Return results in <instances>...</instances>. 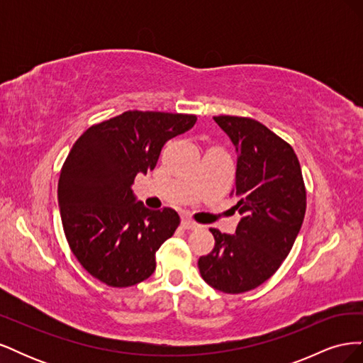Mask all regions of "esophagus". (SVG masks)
I'll return each mask as SVG.
<instances>
[{
    "mask_svg": "<svg viewBox=\"0 0 363 363\" xmlns=\"http://www.w3.org/2000/svg\"><path fill=\"white\" fill-rule=\"evenodd\" d=\"M182 225L186 230H195L196 227H199V224H196L195 221H192V219H189V218H183L182 219Z\"/></svg>",
    "mask_w": 363,
    "mask_h": 363,
    "instance_id": "obj_1",
    "label": "esophagus"
}]
</instances>
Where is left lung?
Listing matches in <instances>:
<instances>
[{
  "mask_svg": "<svg viewBox=\"0 0 363 363\" xmlns=\"http://www.w3.org/2000/svg\"><path fill=\"white\" fill-rule=\"evenodd\" d=\"M238 152L232 195L242 215L235 235L211 228L215 247L199 259L203 280L225 294L256 289L276 272L306 213L300 162L286 140L244 116H213Z\"/></svg>",
  "mask_w": 363,
  "mask_h": 363,
  "instance_id": "1",
  "label": "left lung"
}]
</instances>
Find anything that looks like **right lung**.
<instances>
[{
	"label": "right lung",
	"mask_w": 363,
	"mask_h": 363,
	"mask_svg": "<svg viewBox=\"0 0 363 363\" xmlns=\"http://www.w3.org/2000/svg\"><path fill=\"white\" fill-rule=\"evenodd\" d=\"M195 123V115L128 111L89 127L72 145L57 189L63 232L80 265L107 286H133L155 272L156 251L180 216L169 207L150 211L131 184Z\"/></svg>",
	"instance_id": "1"
}]
</instances>
